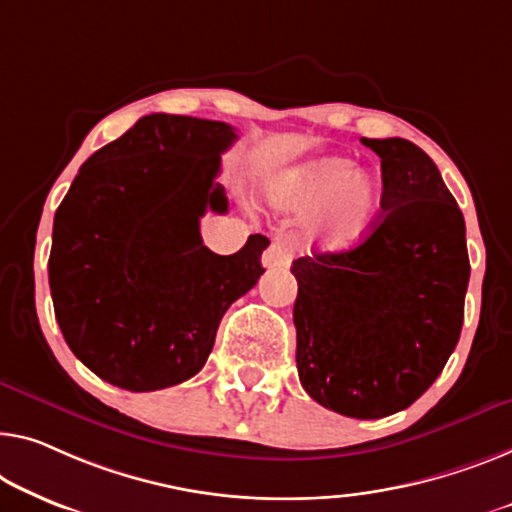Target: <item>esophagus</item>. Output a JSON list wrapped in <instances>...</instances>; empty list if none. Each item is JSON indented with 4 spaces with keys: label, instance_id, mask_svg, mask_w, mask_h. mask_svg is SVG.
Returning <instances> with one entry per match:
<instances>
[{
    "label": "esophagus",
    "instance_id": "34e87169",
    "mask_svg": "<svg viewBox=\"0 0 512 512\" xmlns=\"http://www.w3.org/2000/svg\"><path fill=\"white\" fill-rule=\"evenodd\" d=\"M262 264L266 266V269H285V266L289 264V253L280 246V243H271V246L264 250Z\"/></svg>",
    "mask_w": 512,
    "mask_h": 512
}]
</instances>
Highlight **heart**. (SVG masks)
<instances>
[{"instance_id": "heart-1", "label": "heart", "mask_w": 512, "mask_h": 512, "mask_svg": "<svg viewBox=\"0 0 512 512\" xmlns=\"http://www.w3.org/2000/svg\"><path fill=\"white\" fill-rule=\"evenodd\" d=\"M273 209L310 213L308 236L329 253L361 243L379 223L384 190L349 158H319L282 172L269 190Z\"/></svg>"}]
</instances>
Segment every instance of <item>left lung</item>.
Listing matches in <instances>:
<instances>
[{"label":"left lung","instance_id":"1","mask_svg":"<svg viewBox=\"0 0 512 512\" xmlns=\"http://www.w3.org/2000/svg\"><path fill=\"white\" fill-rule=\"evenodd\" d=\"M381 158L384 213L345 253L292 264L296 368L305 393L349 418L407 409L460 340L469 255L464 216L414 142L361 140Z\"/></svg>","mask_w":512,"mask_h":512}]
</instances>
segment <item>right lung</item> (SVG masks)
Wrapping results in <instances>:
<instances>
[{
	"instance_id": "add662e5",
	"label": "right lung",
	"mask_w": 512,
	"mask_h": 512,
	"mask_svg": "<svg viewBox=\"0 0 512 512\" xmlns=\"http://www.w3.org/2000/svg\"><path fill=\"white\" fill-rule=\"evenodd\" d=\"M225 121L147 114L80 167L55 213L48 262L55 317L87 368L133 393L207 363L227 308L262 276L269 239L234 255L202 243L200 218L225 213Z\"/></svg>"
}]
</instances>
